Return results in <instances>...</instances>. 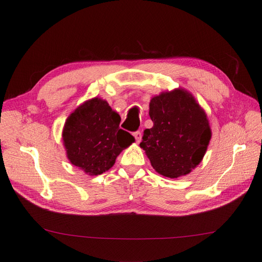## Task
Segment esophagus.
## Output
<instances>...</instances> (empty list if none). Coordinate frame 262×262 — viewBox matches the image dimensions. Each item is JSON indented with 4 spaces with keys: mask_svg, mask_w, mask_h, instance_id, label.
<instances>
[{
    "mask_svg": "<svg viewBox=\"0 0 262 262\" xmlns=\"http://www.w3.org/2000/svg\"><path fill=\"white\" fill-rule=\"evenodd\" d=\"M133 136L135 137L136 142H137V143H139V142H140V139H142V133H140L139 130H136V132H134V133H133Z\"/></svg>",
    "mask_w": 262,
    "mask_h": 262,
    "instance_id": "34e87169",
    "label": "esophagus"
}]
</instances>
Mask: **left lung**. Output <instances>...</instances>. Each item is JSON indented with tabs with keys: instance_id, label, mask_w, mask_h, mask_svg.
Instances as JSON below:
<instances>
[{
	"instance_id": "obj_1",
	"label": "left lung",
	"mask_w": 262,
	"mask_h": 262,
	"mask_svg": "<svg viewBox=\"0 0 262 262\" xmlns=\"http://www.w3.org/2000/svg\"><path fill=\"white\" fill-rule=\"evenodd\" d=\"M154 126L144 130L140 147L160 175L177 178L201 162L211 138L203 108L188 92L175 90L151 98Z\"/></svg>"
}]
</instances>
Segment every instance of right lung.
<instances>
[{
  "mask_svg": "<svg viewBox=\"0 0 262 262\" xmlns=\"http://www.w3.org/2000/svg\"><path fill=\"white\" fill-rule=\"evenodd\" d=\"M119 123L120 116L106 100L96 97L77 107L63 129L70 162L92 176L112 168L120 151L135 142Z\"/></svg>",
  "mask_w": 262,
  "mask_h": 262,
  "instance_id": "obj_1",
  "label": "right lung"
}]
</instances>
